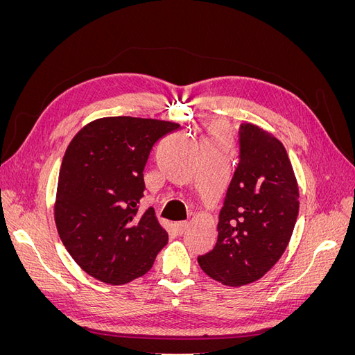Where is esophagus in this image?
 <instances>
[{"label": "esophagus", "mask_w": 355, "mask_h": 355, "mask_svg": "<svg viewBox=\"0 0 355 355\" xmlns=\"http://www.w3.org/2000/svg\"><path fill=\"white\" fill-rule=\"evenodd\" d=\"M187 228H188V222H185V220L176 222V223H175V230H176V232H178L179 235L184 234V232L187 231Z\"/></svg>", "instance_id": "obj_1"}]
</instances>
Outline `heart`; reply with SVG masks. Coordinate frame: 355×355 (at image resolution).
<instances>
[{
    "label": "heart",
    "instance_id": "obj_1",
    "mask_svg": "<svg viewBox=\"0 0 355 355\" xmlns=\"http://www.w3.org/2000/svg\"><path fill=\"white\" fill-rule=\"evenodd\" d=\"M210 135L213 137V144H223L227 141V128H225L222 124H211Z\"/></svg>",
    "mask_w": 355,
    "mask_h": 355
}]
</instances>
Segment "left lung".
<instances>
[{
  "instance_id": "8db88e82",
  "label": "left lung",
  "mask_w": 355,
  "mask_h": 355,
  "mask_svg": "<svg viewBox=\"0 0 355 355\" xmlns=\"http://www.w3.org/2000/svg\"><path fill=\"white\" fill-rule=\"evenodd\" d=\"M299 188L286 148L263 128L240 127V161L219 213L218 241L198 256L213 280L239 287L262 278L293 234Z\"/></svg>"
}]
</instances>
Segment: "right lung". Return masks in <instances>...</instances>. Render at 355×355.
Returning a JSON list of instances; mask_svg holds the SVG:
<instances>
[{
	"mask_svg": "<svg viewBox=\"0 0 355 355\" xmlns=\"http://www.w3.org/2000/svg\"><path fill=\"white\" fill-rule=\"evenodd\" d=\"M171 121L106 116L84 125L62 159L55 202L59 237L81 270L120 286L151 270L168 235L154 210L142 214L144 168Z\"/></svg>",
	"mask_w": 355,
	"mask_h": 355,
	"instance_id": "obj_1",
	"label": "right lung"
}]
</instances>
